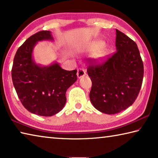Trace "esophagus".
Listing matches in <instances>:
<instances>
[{"label":"esophagus","instance_id":"34e87169","mask_svg":"<svg viewBox=\"0 0 158 158\" xmlns=\"http://www.w3.org/2000/svg\"><path fill=\"white\" fill-rule=\"evenodd\" d=\"M77 77L78 78H81V77H84L85 75V71L84 69L83 68H79L78 69V70H77Z\"/></svg>","mask_w":158,"mask_h":158}]
</instances>
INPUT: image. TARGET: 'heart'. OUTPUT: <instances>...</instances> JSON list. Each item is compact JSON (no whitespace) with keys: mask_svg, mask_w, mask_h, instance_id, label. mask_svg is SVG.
Masks as SVG:
<instances>
[{"mask_svg":"<svg viewBox=\"0 0 158 158\" xmlns=\"http://www.w3.org/2000/svg\"><path fill=\"white\" fill-rule=\"evenodd\" d=\"M103 46V43L102 42H96V43L94 44V46H93V48L94 49H100ZM105 53L103 52V51H100V52H99L97 55H96V57H97L98 59H102V58H103L105 56Z\"/></svg>","mask_w":158,"mask_h":158,"instance_id":"heart-1","label":"heart"}]
</instances>
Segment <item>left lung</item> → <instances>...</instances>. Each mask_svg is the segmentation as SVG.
<instances>
[{"label":"left lung","instance_id":"left-lung-1","mask_svg":"<svg viewBox=\"0 0 158 158\" xmlns=\"http://www.w3.org/2000/svg\"><path fill=\"white\" fill-rule=\"evenodd\" d=\"M116 52L102 64L89 60L87 73L92 81L90 100L98 111L119 113L135 102L143 77V64L137 44L116 30Z\"/></svg>","mask_w":158,"mask_h":158}]
</instances>
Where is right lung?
I'll return each mask as SVG.
<instances>
[{
  "mask_svg": "<svg viewBox=\"0 0 158 158\" xmlns=\"http://www.w3.org/2000/svg\"><path fill=\"white\" fill-rule=\"evenodd\" d=\"M53 41L50 31L37 32L17 49L12 68V79L21 102L28 111L42 116H52L62 110L65 93L77 80V69L68 71L58 63L42 66L33 58L37 42Z\"/></svg>",
  "mask_w": 158,
  "mask_h": 158,
  "instance_id": "right-lung-1",
  "label": "right lung"
}]
</instances>
